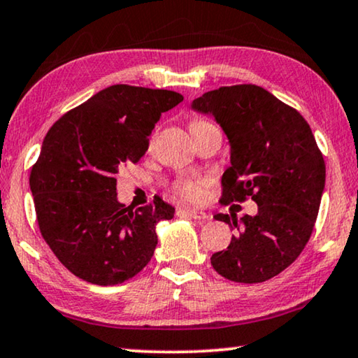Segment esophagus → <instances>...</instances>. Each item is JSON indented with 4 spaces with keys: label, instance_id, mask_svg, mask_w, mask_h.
Listing matches in <instances>:
<instances>
[{
    "label": "esophagus",
    "instance_id": "1",
    "mask_svg": "<svg viewBox=\"0 0 358 358\" xmlns=\"http://www.w3.org/2000/svg\"><path fill=\"white\" fill-rule=\"evenodd\" d=\"M178 215H188L194 220H209L210 215L199 209H178Z\"/></svg>",
    "mask_w": 358,
    "mask_h": 358
}]
</instances>
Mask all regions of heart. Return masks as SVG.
Returning a JSON list of instances; mask_svg holds the SVG:
<instances>
[{
	"label": "heart",
	"mask_w": 358,
	"mask_h": 358,
	"mask_svg": "<svg viewBox=\"0 0 358 358\" xmlns=\"http://www.w3.org/2000/svg\"><path fill=\"white\" fill-rule=\"evenodd\" d=\"M202 124H206V122H196V124H193L191 127L202 125ZM173 193L178 197H183V199H197L201 194V183L199 181H193V180L177 181V183L173 185Z\"/></svg>",
	"instance_id": "1"
}]
</instances>
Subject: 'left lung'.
<instances>
[{
	"instance_id": "1",
	"label": "left lung",
	"mask_w": 358,
	"mask_h": 358,
	"mask_svg": "<svg viewBox=\"0 0 358 358\" xmlns=\"http://www.w3.org/2000/svg\"><path fill=\"white\" fill-rule=\"evenodd\" d=\"M191 109L212 115L230 143V167L222 177V202L257 204L241 218L217 213L236 230L210 264L236 282H262L281 273L302 252L315 225L327 169L306 119L257 85L204 93Z\"/></svg>"
}]
</instances>
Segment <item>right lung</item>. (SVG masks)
Listing matches in <instances>:
<instances>
[{
    "instance_id": "obj_1",
    "label": "right lung",
    "mask_w": 358,
    "mask_h": 358,
    "mask_svg": "<svg viewBox=\"0 0 358 358\" xmlns=\"http://www.w3.org/2000/svg\"><path fill=\"white\" fill-rule=\"evenodd\" d=\"M183 101L169 90L112 85L62 115L30 173L36 220L69 271L98 286L130 280L157 246L156 225L175 209L161 197L136 210L117 199L115 175L148 151L149 136Z\"/></svg>"
}]
</instances>
